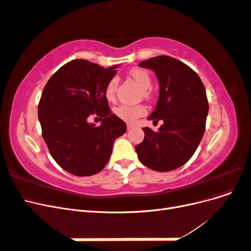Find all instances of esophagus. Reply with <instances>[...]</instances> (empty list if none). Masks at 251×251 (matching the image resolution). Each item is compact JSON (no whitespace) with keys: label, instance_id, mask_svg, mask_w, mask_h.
<instances>
[{"label":"esophagus","instance_id":"esophagus-1","mask_svg":"<svg viewBox=\"0 0 251 251\" xmlns=\"http://www.w3.org/2000/svg\"><path fill=\"white\" fill-rule=\"evenodd\" d=\"M134 127V125H132V124H127L126 125V128L127 130H131V128H133Z\"/></svg>","mask_w":251,"mask_h":251}]
</instances>
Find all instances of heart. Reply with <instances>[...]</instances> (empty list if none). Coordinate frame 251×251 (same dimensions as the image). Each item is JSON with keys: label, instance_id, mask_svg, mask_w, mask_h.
<instances>
[{"label": "heart", "instance_id": "obj_1", "mask_svg": "<svg viewBox=\"0 0 251 251\" xmlns=\"http://www.w3.org/2000/svg\"><path fill=\"white\" fill-rule=\"evenodd\" d=\"M130 76L137 82V85L143 90V95L149 96V90L151 86V75L147 70L143 69H133L130 72ZM117 79L112 78L109 80V82L105 86L104 94L105 97L109 100H112L114 96H115L116 88H117ZM147 114V108L144 105H126L121 104L119 107L115 109V115L126 123H135L139 117L146 115Z\"/></svg>", "mask_w": 251, "mask_h": 251}]
</instances>
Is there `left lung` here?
<instances>
[{
	"instance_id": "8db88e82",
	"label": "left lung",
	"mask_w": 251,
	"mask_h": 251,
	"mask_svg": "<svg viewBox=\"0 0 251 251\" xmlns=\"http://www.w3.org/2000/svg\"><path fill=\"white\" fill-rule=\"evenodd\" d=\"M153 70L159 82V97L149 120H162L154 132L143 127L144 139L135 147L140 162L147 168L169 172L192 158L203 137L208 101L203 82L194 70L180 60L155 56L139 63Z\"/></svg>"
}]
</instances>
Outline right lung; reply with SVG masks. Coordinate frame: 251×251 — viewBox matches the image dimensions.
<instances>
[{"label":"right lung","mask_w":251,"mask_h":251,"mask_svg":"<svg viewBox=\"0 0 251 251\" xmlns=\"http://www.w3.org/2000/svg\"><path fill=\"white\" fill-rule=\"evenodd\" d=\"M74 59L52 75L39 103L43 138L60 168L75 176H91L108 163L113 144L126 131L124 120L112 114L105 86L116 68ZM96 115L100 127L88 123Z\"/></svg>","instance_id":"add662e5"}]
</instances>
